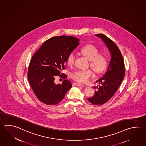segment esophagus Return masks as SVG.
I'll list each match as a JSON object with an SVG mask.
<instances>
[{
  "instance_id": "esophagus-1",
  "label": "esophagus",
  "mask_w": 146,
  "mask_h": 146,
  "mask_svg": "<svg viewBox=\"0 0 146 146\" xmlns=\"http://www.w3.org/2000/svg\"><path fill=\"white\" fill-rule=\"evenodd\" d=\"M74 85H76V86H84V84H81V83H79L75 82L74 83Z\"/></svg>"
}]
</instances>
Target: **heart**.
<instances>
[{
	"mask_svg": "<svg viewBox=\"0 0 146 146\" xmlns=\"http://www.w3.org/2000/svg\"><path fill=\"white\" fill-rule=\"evenodd\" d=\"M79 52L89 60L90 66L97 74L103 72L108 66V60L106 54L104 52H99L98 48L94 45H85L80 49ZM74 60V53H70L67 58V65L69 67L73 66ZM93 76L94 72L92 69L79 70L73 72L72 78L77 82L85 83L89 81Z\"/></svg>",
	"mask_w": 146,
	"mask_h": 146,
	"instance_id": "heart-1",
	"label": "heart"
}]
</instances>
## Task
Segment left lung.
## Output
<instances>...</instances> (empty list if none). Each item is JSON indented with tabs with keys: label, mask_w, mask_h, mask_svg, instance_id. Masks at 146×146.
Listing matches in <instances>:
<instances>
[{
	"label": "left lung",
	"mask_w": 146,
	"mask_h": 146,
	"mask_svg": "<svg viewBox=\"0 0 146 146\" xmlns=\"http://www.w3.org/2000/svg\"><path fill=\"white\" fill-rule=\"evenodd\" d=\"M106 44L111 54V59L106 73L98 79L99 84L94 95L88 98L94 105H102L110 100L116 92L125 74V64L122 54L116 44L103 34H96Z\"/></svg>",
	"instance_id": "obj_1"
}]
</instances>
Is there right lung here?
<instances>
[{"instance_id":"1","label":"right lung","mask_w":146,"mask_h":146,"mask_svg":"<svg viewBox=\"0 0 146 146\" xmlns=\"http://www.w3.org/2000/svg\"><path fill=\"white\" fill-rule=\"evenodd\" d=\"M79 41L78 38L70 36L51 37L32 56L28 79L35 95L42 103L50 106L58 104L72 88V83L67 79L58 84L54 80L56 76H61L67 56L79 45Z\"/></svg>"}]
</instances>
